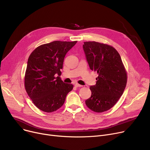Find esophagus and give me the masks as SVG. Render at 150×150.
Listing matches in <instances>:
<instances>
[{
    "label": "esophagus",
    "instance_id": "34e87169",
    "mask_svg": "<svg viewBox=\"0 0 150 150\" xmlns=\"http://www.w3.org/2000/svg\"><path fill=\"white\" fill-rule=\"evenodd\" d=\"M75 87H83V86L80 85V84H78V83H75Z\"/></svg>",
    "mask_w": 150,
    "mask_h": 150
}]
</instances>
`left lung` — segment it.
<instances>
[{"label": "left lung", "mask_w": 150, "mask_h": 150, "mask_svg": "<svg viewBox=\"0 0 150 150\" xmlns=\"http://www.w3.org/2000/svg\"><path fill=\"white\" fill-rule=\"evenodd\" d=\"M84 52L90 69L97 72L92 95L85 101L92 111L101 113L113 107L127 84V72L120 55L111 46L96 42H84Z\"/></svg>", "instance_id": "left-lung-1"}]
</instances>
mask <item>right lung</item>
Listing matches in <instances>:
<instances>
[{
  "label": "right lung",
  "instance_id": "right-lung-1",
  "mask_svg": "<svg viewBox=\"0 0 150 150\" xmlns=\"http://www.w3.org/2000/svg\"><path fill=\"white\" fill-rule=\"evenodd\" d=\"M76 42L54 41L44 44L29 57L25 89L35 105L45 112H52L60 108L74 87L72 84L62 81L59 76L66 54Z\"/></svg>",
  "mask_w": 150,
  "mask_h": 150
}]
</instances>
